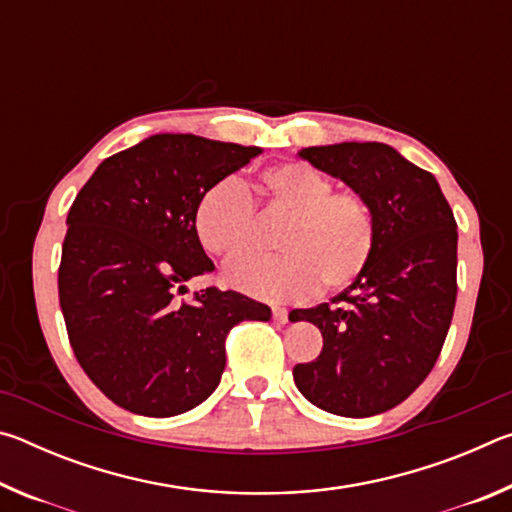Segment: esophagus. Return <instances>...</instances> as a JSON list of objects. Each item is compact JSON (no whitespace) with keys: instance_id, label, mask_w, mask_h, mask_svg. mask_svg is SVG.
<instances>
[{"instance_id":"esophagus-1","label":"esophagus","mask_w":512,"mask_h":512,"mask_svg":"<svg viewBox=\"0 0 512 512\" xmlns=\"http://www.w3.org/2000/svg\"><path fill=\"white\" fill-rule=\"evenodd\" d=\"M273 318L277 320V323H287L289 311L284 309V307H273Z\"/></svg>"}]
</instances>
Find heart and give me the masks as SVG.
Masks as SVG:
<instances>
[{"instance_id":"heart-1","label":"heart","mask_w":512,"mask_h":512,"mask_svg":"<svg viewBox=\"0 0 512 512\" xmlns=\"http://www.w3.org/2000/svg\"><path fill=\"white\" fill-rule=\"evenodd\" d=\"M268 212L284 214L280 257L246 255L225 266L232 287L268 302H296L350 287L366 271L377 246V221L366 196L332 189V180L300 162L259 173ZM194 230L207 253L237 257L257 239L253 201L235 180L205 189L194 207Z\"/></svg>"}]
</instances>
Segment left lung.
<instances>
[{"instance_id":"obj_1","label":"left lung","mask_w":512,"mask_h":512,"mask_svg":"<svg viewBox=\"0 0 512 512\" xmlns=\"http://www.w3.org/2000/svg\"><path fill=\"white\" fill-rule=\"evenodd\" d=\"M302 160L366 196L377 221L370 264L332 302L293 309L323 334V352L293 368L318 409L368 418L404 402L443 350L456 305L454 212L429 171L393 146H309Z\"/></svg>"}]
</instances>
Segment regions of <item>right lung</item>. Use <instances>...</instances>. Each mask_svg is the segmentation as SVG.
Returning <instances> with one entry per match:
<instances>
[{
    "label": "right lung",
    "mask_w": 512,
    "mask_h": 512,
    "mask_svg": "<svg viewBox=\"0 0 512 512\" xmlns=\"http://www.w3.org/2000/svg\"><path fill=\"white\" fill-rule=\"evenodd\" d=\"M259 146L160 133L103 160L67 214L58 298L72 350L92 384L121 409L171 418L219 386L225 336L271 309L207 287L214 271L194 230L207 187L244 167Z\"/></svg>",
    "instance_id": "1"
}]
</instances>
